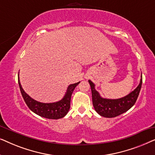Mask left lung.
I'll list each match as a JSON object with an SVG mask.
<instances>
[{
    "instance_id": "8db88e82",
    "label": "left lung",
    "mask_w": 155,
    "mask_h": 155,
    "mask_svg": "<svg viewBox=\"0 0 155 155\" xmlns=\"http://www.w3.org/2000/svg\"><path fill=\"white\" fill-rule=\"evenodd\" d=\"M88 82L92 90V104L95 111L103 117L113 118L125 113L135 104L140 91L143 78L141 75V79L138 86L134 90L126 96L115 99L101 97L99 93L95 90V84L90 80Z\"/></svg>"
}]
</instances>
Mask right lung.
I'll return each mask as SVG.
<instances>
[{
	"instance_id": "1",
	"label": "right lung",
	"mask_w": 155,
	"mask_h": 155,
	"mask_svg": "<svg viewBox=\"0 0 155 155\" xmlns=\"http://www.w3.org/2000/svg\"><path fill=\"white\" fill-rule=\"evenodd\" d=\"M80 82H78L77 83L70 84L68 87L64 97L60 101L53 103H42L35 100L25 92L20 84V78L18 77V84L21 94L27 107L31 111L37 115L46 118H49V119H59L66 115L71 108L70 105H71V95L76 86Z\"/></svg>"
}]
</instances>
